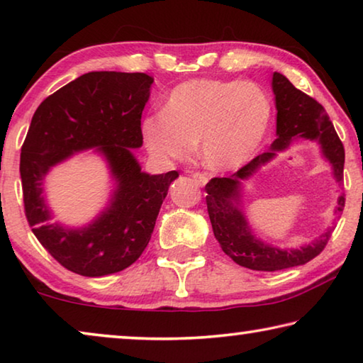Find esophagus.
<instances>
[{
    "instance_id": "34e87169",
    "label": "esophagus",
    "mask_w": 363,
    "mask_h": 363,
    "mask_svg": "<svg viewBox=\"0 0 363 363\" xmlns=\"http://www.w3.org/2000/svg\"><path fill=\"white\" fill-rule=\"evenodd\" d=\"M192 179L195 181V184H199V186H205V184L208 182V176L201 174V173H194Z\"/></svg>"
}]
</instances>
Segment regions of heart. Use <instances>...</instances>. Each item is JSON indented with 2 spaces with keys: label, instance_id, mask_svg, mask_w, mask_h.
<instances>
[{
  "label": "heart",
  "instance_id": "heart-1",
  "mask_svg": "<svg viewBox=\"0 0 363 363\" xmlns=\"http://www.w3.org/2000/svg\"><path fill=\"white\" fill-rule=\"evenodd\" d=\"M270 120V102L250 82L192 79L171 91L163 113L143 121V139L160 160L190 158L200 143V155L213 171L245 167L259 149Z\"/></svg>",
  "mask_w": 363,
  "mask_h": 363
}]
</instances>
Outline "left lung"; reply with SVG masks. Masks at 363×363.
<instances>
[{"label":"left lung","mask_w":363,"mask_h":363,"mask_svg":"<svg viewBox=\"0 0 363 363\" xmlns=\"http://www.w3.org/2000/svg\"><path fill=\"white\" fill-rule=\"evenodd\" d=\"M272 91L277 107V139L270 149L251 160L237 173L227 177H213L206 184V206L213 232L224 253L238 266L251 270H281L314 259L320 255L331 237V227L317 237L314 242L301 248L280 250L264 243L251 233L248 220L240 208L243 181L250 179L257 169L269 163L277 152L286 150L294 139L317 140L322 147L323 157L328 160L336 182L342 184L344 147L330 121L325 108L311 96L294 88L290 79L274 72ZM344 195L337 199L336 216L344 210Z\"/></svg>","instance_id":"left-lung-1"}]
</instances>
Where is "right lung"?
<instances>
[{
    "mask_svg": "<svg viewBox=\"0 0 363 363\" xmlns=\"http://www.w3.org/2000/svg\"><path fill=\"white\" fill-rule=\"evenodd\" d=\"M153 78L145 73L89 72L40 104L21 153L23 206L38 242L60 266L84 277L130 267L152 237L169 184L179 173L147 174L131 149L143 145L140 116ZM96 148L117 184L93 223L70 230L49 225L42 196L48 169L73 152Z\"/></svg>",
    "mask_w": 363,
    "mask_h": 363,
    "instance_id": "add662e5",
    "label": "right lung"
}]
</instances>
